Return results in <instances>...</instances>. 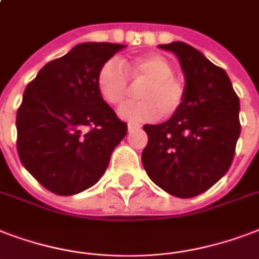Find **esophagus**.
Masks as SVG:
<instances>
[{"label":"esophagus","mask_w":259,"mask_h":259,"mask_svg":"<svg viewBox=\"0 0 259 259\" xmlns=\"http://www.w3.org/2000/svg\"><path fill=\"white\" fill-rule=\"evenodd\" d=\"M138 127H141V125H140V123H133V122H129V123H127V129L129 130L138 129Z\"/></svg>","instance_id":"esophagus-1"}]
</instances>
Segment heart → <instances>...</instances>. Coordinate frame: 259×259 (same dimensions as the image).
<instances>
[{"label":"heart","instance_id":"1","mask_svg":"<svg viewBox=\"0 0 259 259\" xmlns=\"http://www.w3.org/2000/svg\"><path fill=\"white\" fill-rule=\"evenodd\" d=\"M123 70L114 61L100 66L96 85L107 104L119 108L132 94V87L138 90L137 102L122 108L121 115L129 121H147L160 114L169 118L182 108L186 99V87L174 76V66L160 54L141 55L126 61Z\"/></svg>","mask_w":259,"mask_h":259}]
</instances>
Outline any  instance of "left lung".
<instances>
[{
  "instance_id": "8db88e82",
  "label": "left lung",
  "mask_w": 259,
  "mask_h": 259,
  "mask_svg": "<svg viewBox=\"0 0 259 259\" xmlns=\"http://www.w3.org/2000/svg\"><path fill=\"white\" fill-rule=\"evenodd\" d=\"M177 55L185 73L182 108L160 125H145L144 168L152 182L191 198L220 181L234 160L240 134L239 98L226 70L183 42L160 45Z\"/></svg>"
}]
</instances>
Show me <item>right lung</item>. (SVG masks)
<instances>
[{
    "label": "right lung",
    "mask_w": 259,
    "mask_h": 259,
    "mask_svg": "<svg viewBox=\"0 0 259 259\" xmlns=\"http://www.w3.org/2000/svg\"><path fill=\"white\" fill-rule=\"evenodd\" d=\"M123 45L80 43L29 82L16 115L17 153L47 190L73 195L102 178L127 125L100 96L96 76Z\"/></svg>",
    "instance_id": "1"
}]
</instances>
